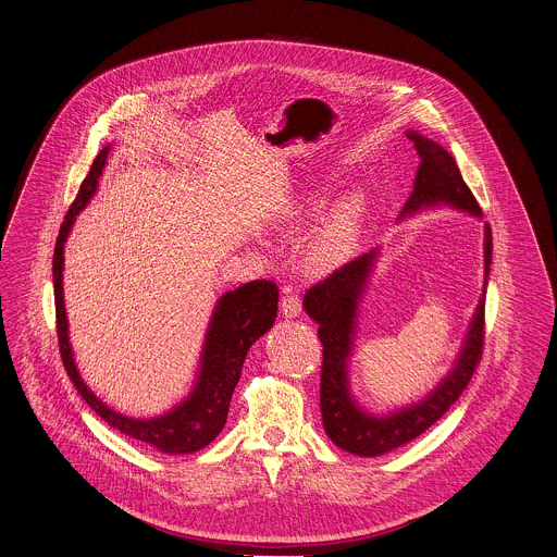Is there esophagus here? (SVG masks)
<instances>
[{
	"instance_id": "obj_1",
	"label": "esophagus",
	"mask_w": 557,
	"mask_h": 557,
	"mask_svg": "<svg viewBox=\"0 0 557 557\" xmlns=\"http://www.w3.org/2000/svg\"><path fill=\"white\" fill-rule=\"evenodd\" d=\"M280 309H282V313L286 318H297L301 313V297H299V293L297 290H288L284 295V299H282Z\"/></svg>"
}]
</instances>
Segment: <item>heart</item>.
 Here are the masks:
<instances>
[{
    "instance_id": "1",
    "label": "heart",
    "mask_w": 557,
    "mask_h": 557,
    "mask_svg": "<svg viewBox=\"0 0 557 557\" xmlns=\"http://www.w3.org/2000/svg\"><path fill=\"white\" fill-rule=\"evenodd\" d=\"M361 211V198L352 196L329 215L309 244L308 264L313 271H329L350 256L359 235Z\"/></svg>"
}]
</instances>
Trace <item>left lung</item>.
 Masks as SVG:
<instances>
[{
    "mask_svg": "<svg viewBox=\"0 0 557 557\" xmlns=\"http://www.w3.org/2000/svg\"><path fill=\"white\" fill-rule=\"evenodd\" d=\"M410 140L414 143L421 166L417 173L414 191L410 194L404 213L419 211L421 207H432L437 202H448L459 209H466L474 215H481V207L472 194V189L463 182L459 166L437 143L423 138L421 134L410 132ZM375 258V249L363 253L324 280L313 284L306 293L304 306L309 315L318 322V337L322 344V371H320V410L322 425L326 435L344 450L375 457L388 453L417 435L430 430L435 421H440L446 410L459 399V395L470 384L474 371L483 359L485 346V295L476 308L468 339L459 355L455 370L450 371L444 382L433 391L421 404L406 408L397 414L375 419L361 412L348 393L346 386V359L352 348L355 333V315L357 301L363 293L366 280L370 275L371 264ZM492 264V228L485 226V284Z\"/></svg>",
    "mask_w": 557,
    "mask_h": 557,
    "instance_id": "obj_1",
    "label": "left lung"
}]
</instances>
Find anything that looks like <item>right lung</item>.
<instances>
[{
	"mask_svg": "<svg viewBox=\"0 0 557 557\" xmlns=\"http://www.w3.org/2000/svg\"><path fill=\"white\" fill-rule=\"evenodd\" d=\"M107 156H109V147H104L94 160L89 175L83 180L74 202L65 213L60 237L55 242L53 284H55L58 342H60L63 368L67 371L70 380L74 382L76 391L81 393V397L87 401V406L100 419H104L113 430H120L134 440L147 442L160 448L162 453H175V455L194 453L205 448L224 430L231 397L239 382L249 346L271 329L277 315L280 288L271 280H253L249 284L239 286L237 290L226 293L218 301L213 320L209 324L205 350H202L200 377L191 395L173 412L160 419L138 421V419H127L124 414L111 410L107 404H102L85 386V382L81 380L78 371L74 368L72 350L67 344V320L63 309L62 269L65 237L74 224L76 213L89 202L91 194L96 191Z\"/></svg>",
	"mask_w": 557,
	"mask_h": 557,
	"instance_id": "add662e5",
	"label": "right lung"
}]
</instances>
